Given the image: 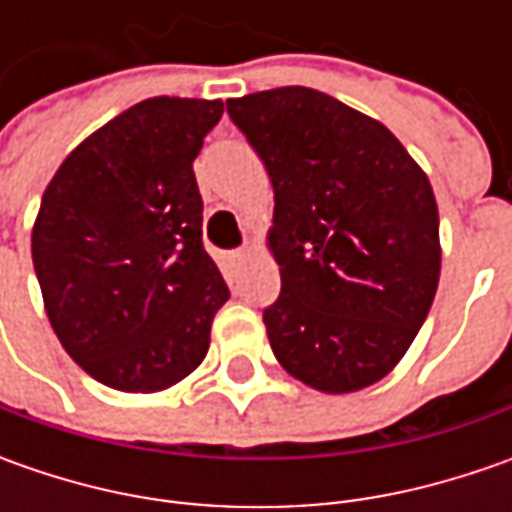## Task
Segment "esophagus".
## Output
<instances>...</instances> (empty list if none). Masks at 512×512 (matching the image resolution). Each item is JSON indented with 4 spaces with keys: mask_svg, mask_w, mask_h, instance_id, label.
<instances>
[{
    "mask_svg": "<svg viewBox=\"0 0 512 512\" xmlns=\"http://www.w3.org/2000/svg\"><path fill=\"white\" fill-rule=\"evenodd\" d=\"M247 256H250V250H247V247H242V250H236V253H233V262H236V265H245Z\"/></svg>",
    "mask_w": 512,
    "mask_h": 512,
    "instance_id": "1",
    "label": "esophagus"
}]
</instances>
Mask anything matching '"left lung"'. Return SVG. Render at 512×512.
I'll return each instance as SVG.
<instances>
[{"instance_id":"8db88e82","label":"left lung","mask_w":512,"mask_h":512,"mask_svg":"<svg viewBox=\"0 0 512 512\" xmlns=\"http://www.w3.org/2000/svg\"><path fill=\"white\" fill-rule=\"evenodd\" d=\"M273 185L282 293L262 319L279 364L322 393L387 376L439 285V210L382 122L310 88L227 99Z\"/></svg>"}]
</instances>
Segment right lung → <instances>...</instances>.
I'll use <instances>...</instances> for the list:
<instances>
[{
  "mask_svg": "<svg viewBox=\"0 0 512 512\" xmlns=\"http://www.w3.org/2000/svg\"><path fill=\"white\" fill-rule=\"evenodd\" d=\"M222 110L145 99L73 150L42 196L33 270L59 342L96 382L153 393L205 359L230 290L202 245L193 159Z\"/></svg>",
  "mask_w": 512,
  "mask_h": 512,
  "instance_id": "obj_1",
  "label": "right lung"
}]
</instances>
